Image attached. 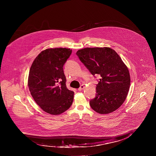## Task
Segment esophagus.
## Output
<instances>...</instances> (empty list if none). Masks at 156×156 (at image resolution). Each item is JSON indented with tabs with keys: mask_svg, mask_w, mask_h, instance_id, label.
<instances>
[{
	"mask_svg": "<svg viewBox=\"0 0 156 156\" xmlns=\"http://www.w3.org/2000/svg\"><path fill=\"white\" fill-rule=\"evenodd\" d=\"M84 88H85V87H84L83 85H82L80 87V88L78 89V90H79V91H81L82 90L84 89Z\"/></svg>",
	"mask_w": 156,
	"mask_h": 156,
	"instance_id": "obj_1",
	"label": "esophagus"
}]
</instances>
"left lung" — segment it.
Instances as JSON below:
<instances>
[{
	"mask_svg": "<svg viewBox=\"0 0 156 156\" xmlns=\"http://www.w3.org/2000/svg\"><path fill=\"white\" fill-rule=\"evenodd\" d=\"M76 55L93 75H99L97 94L90 101L92 109L100 114L115 111L123 104L129 90V71L118 53L109 47L85 48Z\"/></svg>",
	"mask_w": 156,
	"mask_h": 156,
	"instance_id": "obj_1",
	"label": "left lung"
}]
</instances>
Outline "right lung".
Wrapping results in <instances>:
<instances>
[{
    "label": "right lung",
    "instance_id": "1",
    "mask_svg": "<svg viewBox=\"0 0 156 156\" xmlns=\"http://www.w3.org/2000/svg\"><path fill=\"white\" fill-rule=\"evenodd\" d=\"M72 50L50 48L40 52L33 62L28 77V87L36 103L43 111L58 115L73 104L74 92L66 87L63 66Z\"/></svg>",
    "mask_w": 156,
    "mask_h": 156
}]
</instances>
